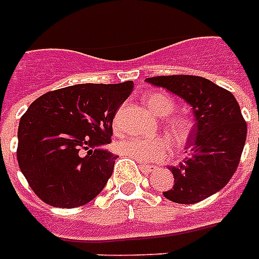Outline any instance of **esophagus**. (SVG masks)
Wrapping results in <instances>:
<instances>
[{"instance_id": "34e87169", "label": "esophagus", "mask_w": 259, "mask_h": 259, "mask_svg": "<svg viewBox=\"0 0 259 259\" xmlns=\"http://www.w3.org/2000/svg\"><path fill=\"white\" fill-rule=\"evenodd\" d=\"M141 169L144 170V172H146V173H149V172H153L154 169H156V166H153V165H145V164H141Z\"/></svg>"}]
</instances>
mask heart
<instances>
[{
  "label": "heart",
  "mask_w": 259,
  "mask_h": 259,
  "mask_svg": "<svg viewBox=\"0 0 259 259\" xmlns=\"http://www.w3.org/2000/svg\"><path fill=\"white\" fill-rule=\"evenodd\" d=\"M148 109L157 117H165L175 109V102L169 95L164 93H154L148 95L145 99ZM118 123V118L115 119ZM169 132L176 142L184 141L189 132V123L184 119H175L169 123ZM119 153L125 154L140 162L160 161L169 153L170 145L165 138L152 137H130L115 144Z\"/></svg>",
  "instance_id": "obj_1"
}]
</instances>
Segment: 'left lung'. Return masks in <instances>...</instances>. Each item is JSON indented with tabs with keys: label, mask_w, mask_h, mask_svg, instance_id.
I'll return each mask as SVG.
<instances>
[{
	"label": "left lung",
	"mask_w": 259,
	"mask_h": 259,
	"mask_svg": "<svg viewBox=\"0 0 259 259\" xmlns=\"http://www.w3.org/2000/svg\"><path fill=\"white\" fill-rule=\"evenodd\" d=\"M192 107L195 125L188 141V157L169 166L175 184L162 195L180 204H193L221 191L241 160L247 125L233 94L208 79L192 75L146 78Z\"/></svg>",
	"instance_id": "obj_1"
}]
</instances>
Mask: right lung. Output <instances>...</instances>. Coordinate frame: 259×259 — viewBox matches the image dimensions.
I'll return each instance as SVG.
<instances>
[{
  "mask_svg": "<svg viewBox=\"0 0 259 259\" xmlns=\"http://www.w3.org/2000/svg\"><path fill=\"white\" fill-rule=\"evenodd\" d=\"M133 82L75 84L37 98L18 125L17 161L30 188L47 204L74 208L105 188L117 156L113 119Z\"/></svg>",
  "mask_w": 259,
  "mask_h": 259,
  "instance_id": "obj_1",
  "label": "right lung"
}]
</instances>
